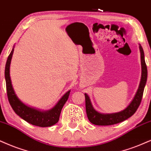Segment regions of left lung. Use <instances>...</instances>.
Masks as SVG:
<instances>
[{
  "label": "left lung",
  "mask_w": 151,
  "mask_h": 151,
  "mask_svg": "<svg viewBox=\"0 0 151 151\" xmlns=\"http://www.w3.org/2000/svg\"><path fill=\"white\" fill-rule=\"evenodd\" d=\"M139 51H140L141 55V77L140 83H139V88L136 92L133 99L124 110L120 112L113 113H101L98 112L93 106L90 96L86 93H85L87 115L91 123L96 124V125L115 124L127 120L132 115L134 114V113L137 111V109L140 105L141 99H142L143 93H144V87L146 86L147 76H148V70H147V66L146 61H145L144 50L140 44H139Z\"/></svg>",
  "instance_id": "obj_1"
}]
</instances>
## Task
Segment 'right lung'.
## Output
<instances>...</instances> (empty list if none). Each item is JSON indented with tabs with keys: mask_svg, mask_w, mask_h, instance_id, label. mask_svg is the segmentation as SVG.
Masks as SVG:
<instances>
[{
	"mask_svg": "<svg viewBox=\"0 0 151 151\" xmlns=\"http://www.w3.org/2000/svg\"><path fill=\"white\" fill-rule=\"evenodd\" d=\"M14 45L13 46L10 55L7 57L5 69V78L6 83V89L7 98L13 111L20 118L27 121L33 125L41 127H50L55 124L59 121L60 113L63 106L68 99L70 90H68L61 96L55 106L47 111H41L40 109L31 107L23 103L17 96L14 88L12 87L10 75V67L13 52H14Z\"/></svg>",
	"mask_w": 151,
	"mask_h": 151,
	"instance_id": "add662e5",
	"label": "right lung"
}]
</instances>
